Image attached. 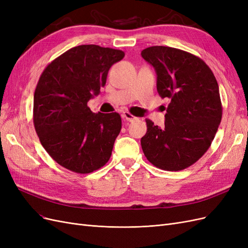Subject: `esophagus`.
Masks as SVG:
<instances>
[{"instance_id": "34e87169", "label": "esophagus", "mask_w": 248, "mask_h": 248, "mask_svg": "<svg viewBox=\"0 0 248 248\" xmlns=\"http://www.w3.org/2000/svg\"><path fill=\"white\" fill-rule=\"evenodd\" d=\"M122 118L125 120V121H127V122H132V121H134V120H137L138 118H136V117H133L130 112H128V111H124L123 114H122Z\"/></svg>"}]
</instances>
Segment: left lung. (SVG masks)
<instances>
[{"mask_svg": "<svg viewBox=\"0 0 248 248\" xmlns=\"http://www.w3.org/2000/svg\"><path fill=\"white\" fill-rule=\"evenodd\" d=\"M141 57L157 76V92L170 99L164 126L146 120L142 152L155 167L181 170L206 153L221 121L219 88L202 59L169 46H151Z\"/></svg>", "mask_w": 248, "mask_h": 248, "instance_id": "left-lung-1", "label": "left lung"}]
</instances>
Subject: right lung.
I'll return each mask as SVG.
<instances>
[{
  "mask_svg": "<svg viewBox=\"0 0 248 248\" xmlns=\"http://www.w3.org/2000/svg\"><path fill=\"white\" fill-rule=\"evenodd\" d=\"M124 52L78 46L55 59L34 93V126L41 145L60 166L89 174L106 164L121 131L118 112L95 114L88 101L106 86L110 67Z\"/></svg>",
  "mask_w": 248,
  "mask_h": 248,
  "instance_id": "1",
  "label": "right lung"
}]
</instances>
